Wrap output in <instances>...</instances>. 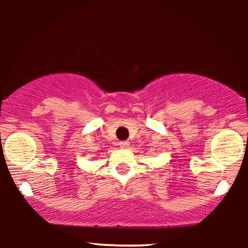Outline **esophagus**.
<instances>
[{
	"label": "esophagus",
	"mask_w": 248,
	"mask_h": 248,
	"mask_svg": "<svg viewBox=\"0 0 248 248\" xmlns=\"http://www.w3.org/2000/svg\"><path fill=\"white\" fill-rule=\"evenodd\" d=\"M119 144H120L121 148H128V146H129V142H128V141H121Z\"/></svg>",
	"instance_id": "esophagus-1"
}]
</instances>
